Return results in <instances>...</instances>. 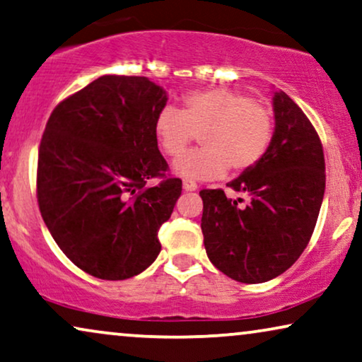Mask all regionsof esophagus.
Listing matches in <instances>:
<instances>
[{
    "label": "esophagus",
    "mask_w": 362,
    "mask_h": 362,
    "mask_svg": "<svg viewBox=\"0 0 362 362\" xmlns=\"http://www.w3.org/2000/svg\"><path fill=\"white\" fill-rule=\"evenodd\" d=\"M182 185H184V190H185V192H195L197 189H199V187H197L195 182H192V180H187V178H185V180H184V184H182Z\"/></svg>",
    "instance_id": "34e87169"
}]
</instances>
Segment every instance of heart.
<instances>
[{
	"instance_id": "b5f03b06",
	"label": "heart",
	"mask_w": 362,
	"mask_h": 362,
	"mask_svg": "<svg viewBox=\"0 0 362 362\" xmlns=\"http://www.w3.org/2000/svg\"><path fill=\"white\" fill-rule=\"evenodd\" d=\"M153 134L168 157H178L194 142L204 147L173 163L185 178H216L231 168L247 172L264 157L274 136L273 110L237 89L211 88L182 98L180 107H163Z\"/></svg>"
}]
</instances>
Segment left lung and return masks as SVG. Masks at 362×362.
<instances>
[{
    "mask_svg": "<svg viewBox=\"0 0 362 362\" xmlns=\"http://www.w3.org/2000/svg\"><path fill=\"white\" fill-rule=\"evenodd\" d=\"M274 136L257 165L226 187L200 192L202 231L215 268L240 283H264L300 258L315 231L325 197L322 144L290 95L273 98Z\"/></svg>",
    "mask_w": 362,
    "mask_h": 362,
    "instance_id": "1",
    "label": "left lung"
}]
</instances>
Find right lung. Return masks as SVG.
<instances>
[{
    "label": "right lung",
    "mask_w": 362,
    "mask_h": 362,
    "mask_svg": "<svg viewBox=\"0 0 362 362\" xmlns=\"http://www.w3.org/2000/svg\"><path fill=\"white\" fill-rule=\"evenodd\" d=\"M167 94L144 76H100L61 100L37 153L36 195L62 253L100 279H127L160 253L182 194L153 134ZM160 177L157 186H147Z\"/></svg>",
    "instance_id": "right-lung-1"
}]
</instances>
